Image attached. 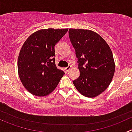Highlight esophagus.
Returning a JSON list of instances; mask_svg holds the SVG:
<instances>
[{
  "label": "esophagus",
  "mask_w": 132,
  "mask_h": 132,
  "mask_svg": "<svg viewBox=\"0 0 132 132\" xmlns=\"http://www.w3.org/2000/svg\"><path fill=\"white\" fill-rule=\"evenodd\" d=\"M71 67H72V66H68V67H66V68H65V69H66V70L67 71H68L69 70H70V69L71 68Z\"/></svg>",
  "instance_id": "34e87169"
}]
</instances>
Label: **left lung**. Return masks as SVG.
Returning a JSON list of instances; mask_svg holds the SVG:
<instances>
[{
  "label": "left lung",
  "mask_w": 132,
  "mask_h": 132,
  "mask_svg": "<svg viewBox=\"0 0 132 132\" xmlns=\"http://www.w3.org/2000/svg\"><path fill=\"white\" fill-rule=\"evenodd\" d=\"M69 37L80 71L73 82L75 87L84 96H98L109 87L115 72L111 49L98 33L88 29H70Z\"/></svg>",
  "instance_id": "obj_1"
}]
</instances>
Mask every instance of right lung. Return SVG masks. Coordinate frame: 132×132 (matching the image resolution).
I'll use <instances>...</instances> for the list:
<instances>
[{
	"label": "right lung",
	"instance_id": "add662e5",
	"mask_svg": "<svg viewBox=\"0 0 132 132\" xmlns=\"http://www.w3.org/2000/svg\"><path fill=\"white\" fill-rule=\"evenodd\" d=\"M68 29H43L32 33L22 45L18 58V72L24 87L36 96L54 91L63 71L55 62V44Z\"/></svg>",
	"mask_w": 132,
	"mask_h": 132
}]
</instances>
